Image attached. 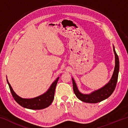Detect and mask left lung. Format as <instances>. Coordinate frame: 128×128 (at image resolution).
<instances>
[{
	"label": "left lung",
	"mask_w": 128,
	"mask_h": 128,
	"mask_svg": "<svg viewBox=\"0 0 128 128\" xmlns=\"http://www.w3.org/2000/svg\"><path fill=\"white\" fill-rule=\"evenodd\" d=\"M114 51L115 55V66L114 72L110 82L102 88L95 91L90 94H83L78 90L74 80L72 78L73 92L75 95L80 100L86 103H96L108 98L114 92L118 82V71H119V60L118 55L114 47Z\"/></svg>",
	"instance_id": "1"
}]
</instances>
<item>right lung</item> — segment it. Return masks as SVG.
<instances>
[{
    "instance_id": "1",
    "label": "right lung",
    "mask_w": 128,
    "mask_h": 128,
    "mask_svg": "<svg viewBox=\"0 0 128 128\" xmlns=\"http://www.w3.org/2000/svg\"><path fill=\"white\" fill-rule=\"evenodd\" d=\"M59 78V77H58L53 82L50 88L46 93L40 95V96L32 99H23L18 96L13 90L11 86L8 82L7 80V81L8 85H9L10 89V92H11L12 96L14 97V99L17 103L19 104L22 107L28 108V109L42 110L48 107L53 102L55 88Z\"/></svg>"
}]
</instances>
